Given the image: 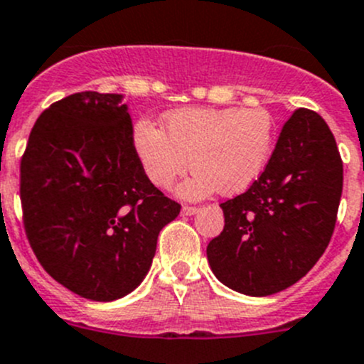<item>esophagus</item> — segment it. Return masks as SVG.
I'll return each instance as SVG.
<instances>
[{
  "instance_id": "obj_1",
  "label": "esophagus",
  "mask_w": 364,
  "mask_h": 364,
  "mask_svg": "<svg viewBox=\"0 0 364 364\" xmlns=\"http://www.w3.org/2000/svg\"><path fill=\"white\" fill-rule=\"evenodd\" d=\"M181 213L186 215V217H190V215H196L197 213V208L196 206H183Z\"/></svg>"
}]
</instances>
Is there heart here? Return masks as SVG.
I'll return each instance as SVG.
<instances>
[{"label":"heart","instance_id":"heart-1","mask_svg":"<svg viewBox=\"0 0 364 364\" xmlns=\"http://www.w3.org/2000/svg\"><path fill=\"white\" fill-rule=\"evenodd\" d=\"M133 149L158 188H171L190 167L181 186L186 199L220 190L240 193L264 172L276 144V121L263 107L183 108L165 117V133L147 119L133 126Z\"/></svg>","mask_w":364,"mask_h":364}]
</instances>
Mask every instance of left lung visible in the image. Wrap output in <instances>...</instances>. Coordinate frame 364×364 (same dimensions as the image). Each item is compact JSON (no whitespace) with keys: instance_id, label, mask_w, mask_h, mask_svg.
<instances>
[{"instance_id":"8db88e82","label":"left lung","mask_w":364,"mask_h":364,"mask_svg":"<svg viewBox=\"0 0 364 364\" xmlns=\"http://www.w3.org/2000/svg\"><path fill=\"white\" fill-rule=\"evenodd\" d=\"M343 190V161L327 122L299 108L284 122L263 174L220 204L224 229L208 243L220 283L264 297L287 290L326 252Z\"/></svg>"}]
</instances>
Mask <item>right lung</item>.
<instances>
[{"instance_id": "right-lung-1", "label": "right lung", "mask_w": 364, "mask_h": 364, "mask_svg": "<svg viewBox=\"0 0 364 364\" xmlns=\"http://www.w3.org/2000/svg\"><path fill=\"white\" fill-rule=\"evenodd\" d=\"M121 94L87 90L46 108L21 158V206L38 263L67 290L110 302L135 290L179 215L144 172Z\"/></svg>"}]
</instances>
